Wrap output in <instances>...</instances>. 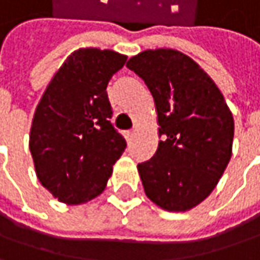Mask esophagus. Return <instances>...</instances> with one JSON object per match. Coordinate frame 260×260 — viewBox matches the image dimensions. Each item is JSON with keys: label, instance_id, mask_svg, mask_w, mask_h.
I'll return each mask as SVG.
<instances>
[{"label": "esophagus", "instance_id": "obj_1", "mask_svg": "<svg viewBox=\"0 0 260 260\" xmlns=\"http://www.w3.org/2000/svg\"><path fill=\"white\" fill-rule=\"evenodd\" d=\"M134 135H135V132H134V131H126V132H125V138H126L128 141H131V140L134 138Z\"/></svg>", "mask_w": 260, "mask_h": 260}]
</instances>
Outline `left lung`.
<instances>
[{"instance_id":"left-lung-1","label":"left lung","mask_w":260,"mask_h":260,"mask_svg":"<svg viewBox=\"0 0 260 260\" xmlns=\"http://www.w3.org/2000/svg\"><path fill=\"white\" fill-rule=\"evenodd\" d=\"M150 89L159 122L157 150L138 165L147 197L169 212L200 205L233 154L234 119L212 78L176 50H147L128 60Z\"/></svg>"}]
</instances>
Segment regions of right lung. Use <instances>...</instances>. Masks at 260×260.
<instances>
[{
	"instance_id": "1",
	"label": "right lung",
	"mask_w": 260,
	"mask_h": 260,
	"mask_svg": "<svg viewBox=\"0 0 260 260\" xmlns=\"http://www.w3.org/2000/svg\"><path fill=\"white\" fill-rule=\"evenodd\" d=\"M126 55L79 48L57 70L37 106L29 148L39 182L58 202L81 205L107 185L126 148L110 122L107 84Z\"/></svg>"
}]
</instances>
